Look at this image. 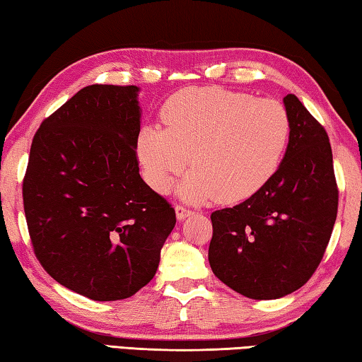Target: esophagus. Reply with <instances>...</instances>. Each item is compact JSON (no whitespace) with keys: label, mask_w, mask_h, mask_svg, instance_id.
Wrapping results in <instances>:
<instances>
[{"label":"esophagus","mask_w":362,"mask_h":362,"mask_svg":"<svg viewBox=\"0 0 362 362\" xmlns=\"http://www.w3.org/2000/svg\"><path fill=\"white\" fill-rule=\"evenodd\" d=\"M175 216H177V220L182 222V220H185L187 217L193 216V211L187 209V207H183V206L179 204V206H175Z\"/></svg>","instance_id":"1"}]
</instances>
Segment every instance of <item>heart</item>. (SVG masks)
Instances as JSON below:
<instances>
[{"mask_svg":"<svg viewBox=\"0 0 362 362\" xmlns=\"http://www.w3.org/2000/svg\"><path fill=\"white\" fill-rule=\"evenodd\" d=\"M161 116L166 129L145 126L137 139L145 180L166 193L189 161L180 193L193 203L217 196L236 203L255 194L278 170L291 137L279 102L223 88L180 90Z\"/></svg>","mask_w":362,"mask_h":362,"instance_id":"heart-1","label":"heart"}]
</instances>
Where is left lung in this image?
<instances>
[{
	"label": "left lung",
	"instance_id": "1",
	"mask_svg": "<svg viewBox=\"0 0 362 362\" xmlns=\"http://www.w3.org/2000/svg\"><path fill=\"white\" fill-rule=\"evenodd\" d=\"M284 107L291 137L276 173L241 204L211 216L214 274L254 300L284 297L313 276L339 206L326 129L293 94Z\"/></svg>",
	"mask_w": 362,
	"mask_h": 362
}]
</instances>
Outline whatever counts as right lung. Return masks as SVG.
<instances>
[{
  "label": "right lung",
  "instance_id": "add662e5",
  "mask_svg": "<svg viewBox=\"0 0 362 362\" xmlns=\"http://www.w3.org/2000/svg\"><path fill=\"white\" fill-rule=\"evenodd\" d=\"M137 86L93 84L36 131L23 209L36 259L66 289L127 298L155 276L175 211L139 174Z\"/></svg>",
  "mask_w": 362,
  "mask_h": 362
}]
</instances>
